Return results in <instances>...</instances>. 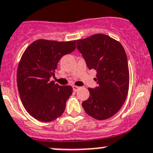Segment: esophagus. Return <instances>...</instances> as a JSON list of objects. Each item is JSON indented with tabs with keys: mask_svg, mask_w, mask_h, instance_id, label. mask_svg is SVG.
I'll use <instances>...</instances> for the list:
<instances>
[{
	"mask_svg": "<svg viewBox=\"0 0 153 153\" xmlns=\"http://www.w3.org/2000/svg\"><path fill=\"white\" fill-rule=\"evenodd\" d=\"M79 88H80V87L75 86V85H74V86H73V91H75V92H76V91H78V90L79 89Z\"/></svg>",
	"mask_w": 153,
	"mask_h": 153,
	"instance_id": "esophagus-1",
	"label": "esophagus"
}]
</instances>
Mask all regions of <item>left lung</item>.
I'll return each instance as SVG.
<instances>
[{
    "instance_id": "obj_1",
    "label": "left lung",
    "mask_w": 153,
    "mask_h": 153,
    "mask_svg": "<svg viewBox=\"0 0 153 153\" xmlns=\"http://www.w3.org/2000/svg\"><path fill=\"white\" fill-rule=\"evenodd\" d=\"M89 69L97 70V87L88 88L90 97L82 102L88 115L97 120L111 118L122 108L129 89L128 58L119 41L103 34L77 40Z\"/></svg>"
}]
</instances>
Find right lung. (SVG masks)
I'll use <instances>...</instances> for the list:
<instances>
[{
	"instance_id": "obj_1",
	"label": "right lung",
	"mask_w": 153,
	"mask_h": 153,
	"mask_svg": "<svg viewBox=\"0 0 153 153\" xmlns=\"http://www.w3.org/2000/svg\"><path fill=\"white\" fill-rule=\"evenodd\" d=\"M76 48L75 40L56 41L38 39L22 55L17 69V86L27 112L43 122H53L62 115L73 89L50 81L63 55Z\"/></svg>"
}]
</instances>
